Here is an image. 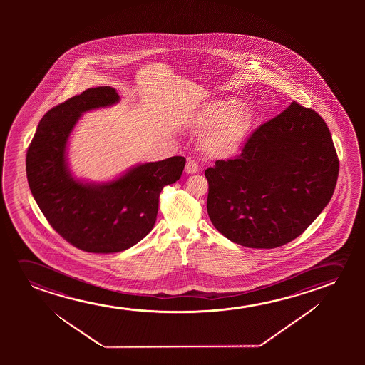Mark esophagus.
<instances>
[{"instance_id":"34e87169","label":"esophagus","mask_w":365,"mask_h":365,"mask_svg":"<svg viewBox=\"0 0 365 365\" xmlns=\"http://www.w3.org/2000/svg\"><path fill=\"white\" fill-rule=\"evenodd\" d=\"M185 172H187L188 175H195V173L198 172V163H197L195 160L188 158L187 163H185Z\"/></svg>"}]
</instances>
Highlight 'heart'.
Wrapping results in <instances>:
<instances>
[{"instance_id":"obj_1","label":"heart","mask_w":365,"mask_h":365,"mask_svg":"<svg viewBox=\"0 0 365 365\" xmlns=\"http://www.w3.org/2000/svg\"><path fill=\"white\" fill-rule=\"evenodd\" d=\"M198 128L205 130L202 147L207 155L227 160L240 153L250 138L255 118L237 98L212 101L195 120Z\"/></svg>"}]
</instances>
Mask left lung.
Returning <instances> with one entry per match:
<instances>
[{"mask_svg":"<svg viewBox=\"0 0 365 365\" xmlns=\"http://www.w3.org/2000/svg\"><path fill=\"white\" fill-rule=\"evenodd\" d=\"M339 160L315 110L292 102L233 160L207 168V210L225 238L272 250L299 237L329 203Z\"/></svg>","mask_w":365,"mask_h":365,"instance_id":"1","label":"left lung"}]
</instances>
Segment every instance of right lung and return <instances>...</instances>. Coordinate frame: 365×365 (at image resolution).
<instances>
[{"label":"right lung","instance_id":"obj_1","mask_svg":"<svg viewBox=\"0 0 365 365\" xmlns=\"http://www.w3.org/2000/svg\"><path fill=\"white\" fill-rule=\"evenodd\" d=\"M120 101L110 86L83 91L48 110L26 155V173L42 213L58 235L78 250L117 253L150 233L158 213L160 190L180 180L185 158L138 165L101 185L72 177L66 150L82 113Z\"/></svg>","mask_w":365,"mask_h":365}]
</instances>
